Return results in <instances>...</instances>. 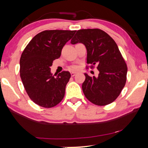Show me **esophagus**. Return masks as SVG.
I'll use <instances>...</instances> for the list:
<instances>
[{
  "instance_id": "1",
  "label": "esophagus",
  "mask_w": 148,
  "mask_h": 148,
  "mask_svg": "<svg viewBox=\"0 0 148 148\" xmlns=\"http://www.w3.org/2000/svg\"><path fill=\"white\" fill-rule=\"evenodd\" d=\"M75 75H76V72H71V76H74Z\"/></svg>"
}]
</instances>
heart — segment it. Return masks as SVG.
<instances>
[{"label":"heart","instance_id":"b5f03b06","mask_svg":"<svg viewBox=\"0 0 148 148\" xmlns=\"http://www.w3.org/2000/svg\"><path fill=\"white\" fill-rule=\"evenodd\" d=\"M72 69H74V70H75V69H77V67H76V66H74V67H72Z\"/></svg>","mask_w":148,"mask_h":148}]
</instances>
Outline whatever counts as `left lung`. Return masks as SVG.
<instances>
[{"label":"left lung","instance_id":"left-lung-1","mask_svg":"<svg viewBox=\"0 0 148 148\" xmlns=\"http://www.w3.org/2000/svg\"><path fill=\"white\" fill-rule=\"evenodd\" d=\"M82 43L87 49V63L97 64L98 77L85 74L82 84L85 96L97 106H105L120 95L127 81V66L113 39L102 30H78L71 44Z\"/></svg>","mask_w":148,"mask_h":148}]
</instances>
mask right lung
I'll return each mask as SVG.
<instances>
[{"instance_id": "1", "label": "right lung", "mask_w": 148, "mask_h": 148, "mask_svg": "<svg viewBox=\"0 0 148 148\" xmlns=\"http://www.w3.org/2000/svg\"><path fill=\"white\" fill-rule=\"evenodd\" d=\"M76 30H50L38 33L28 44L20 58V76L30 99L45 108L62 101L71 74L51 73L53 61L60 58L63 47Z\"/></svg>"}]
</instances>
